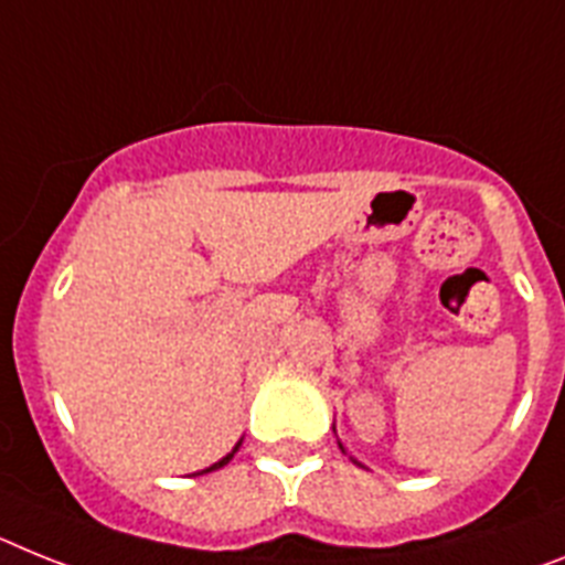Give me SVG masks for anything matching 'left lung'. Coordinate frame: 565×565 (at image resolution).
I'll return each mask as SVG.
<instances>
[{"label":"left lung","instance_id":"left-lung-1","mask_svg":"<svg viewBox=\"0 0 565 565\" xmlns=\"http://www.w3.org/2000/svg\"><path fill=\"white\" fill-rule=\"evenodd\" d=\"M333 430H335V425H333ZM339 448L344 451V445H341V443H339ZM344 454H348V451H344ZM350 459H353V457H350ZM353 462H355V459H353ZM355 466H362V462H355Z\"/></svg>","mask_w":565,"mask_h":565}]
</instances>
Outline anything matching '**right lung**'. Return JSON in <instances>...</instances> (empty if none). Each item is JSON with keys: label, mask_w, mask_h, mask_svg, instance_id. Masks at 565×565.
I'll return each instance as SVG.
<instances>
[{"label": "right lung", "mask_w": 565, "mask_h": 565, "mask_svg": "<svg viewBox=\"0 0 565 565\" xmlns=\"http://www.w3.org/2000/svg\"><path fill=\"white\" fill-rule=\"evenodd\" d=\"M238 448H241V443H238V445H235V448H232V451H230V454H226V457H221V459H217L215 466H210V468H203V471H198V473H210V471H217V468H224V466H226V462H230V459H232V457H235V451H238Z\"/></svg>", "instance_id": "1"}]
</instances>
